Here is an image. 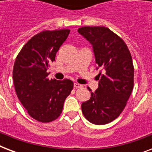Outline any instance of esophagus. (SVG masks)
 <instances>
[{
    "instance_id": "34e87169",
    "label": "esophagus",
    "mask_w": 152,
    "mask_h": 152,
    "mask_svg": "<svg viewBox=\"0 0 152 152\" xmlns=\"http://www.w3.org/2000/svg\"><path fill=\"white\" fill-rule=\"evenodd\" d=\"M82 87V85L81 84H80V83H74V88H80Z\"/></svg>"
}]
</instances>
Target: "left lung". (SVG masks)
<instances>
[{"instance_id":"obj_1","label":"left lung","mask_w":152,"mask_h":152,"mask_svg":"<svg viewBox=\"0 0 152 152\" xmlns=\"http://www.w3.org/2000/svg\"><path fill=\"white\" fill-rule=\"evenodd\" d=\"M78 32L92 45L97 69L103 70L98 75V89L81 105L82 112L95 125L108 124L125 109L133 89L132 56L125 42L107 27L87 26Z\"/></svg>"}]
</instances>
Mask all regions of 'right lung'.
<instances>
[{"instance_id": "1", "label": "right lung", "mask_w": 152, "mask_h": 152, "mask_svg": "<svg viewBox=\"0 0 152 152\" xmlns=\"http://www.w3.org/2000/svg\"><path fill=\"white\" fill-rule=\"evenodd\" d=\"M70 30L43 31L33 36L15 58L13 83L18 99L31 118L40 122L56 120L64 100L73 88V82L49 80L50 64L69 36Z\"/></svg>"}]
</instances>
